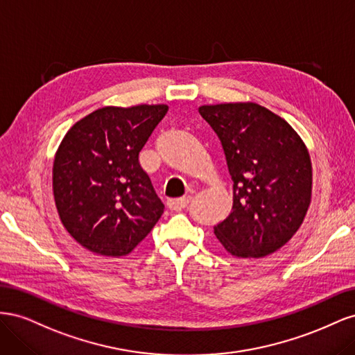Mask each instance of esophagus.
<instances>
[{
	"mask_svg": "<svg viewBox=\"0 0 355 355\" xmlns=\"http://www.w3.org/2000/svg\"><path fill=\"white\" fill-rule=\"evenodd\" d=\"M189 200H191V197L170 198V200L167 201V206H168V209H171V210H175V211H180V210H184V209L188 206Z\"/></svg>",
	"mask_w": 355,
	"mask_h": 355,
	"instance_id": "34e87169",
	"label": "esophagus"
}]
</instances>
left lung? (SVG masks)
<instances>
[{
	"mask_svg": "<svg viewBox=\"0 0 355 355\" xmlns=\"http://www.w3.org/2000/svg\"><path fill=\"white\" fill-rule=\"evenodd\" d=\"M223 148L232 210L214 227L235 257H265L283 247L304 222L313 166L300 136L282 116L253 102L198 108Z\"/></svg>",
	"mask_w": 355,
	"mask_h": 355,
	"instance_id": "1",
	"label": "left lung"
}]
</instances>
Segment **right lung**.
<instances>
[{
	"mask_svg": "<svg viewBox=\"0 0 355 355\" xmlns=\"http://www.w3.org/2000/svg\"><path fill=\"white\" fill-rule=\"evenodd\" d=\"M167 105L105 106L75 123L53 163V194L63 227L102 256L130 253L164 211L139 153Z\"/></svg>",
	"mask_w": 355,
	"mask_h": 355,
	"instance_id": "right-lung-1",
	"label": "right lung"
}]
</instances>
